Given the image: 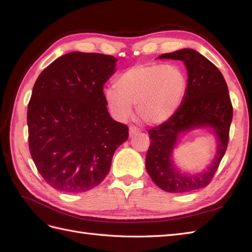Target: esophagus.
Returning a JSON list of instances; mask_svg holds the SVG:
<instances>
[{
    "mask_svg": "<svg viewBox=\"0 0 252 252\" xmlns=\"http://www.w3.org/2000/svg\"><path fill=\"white\" fill-rule=\"evenodd\" d=\"M138 132H140V129H138V127H136V126H130V130H129L130 136H133V135L137 134Z\"/></svg>",
    "mask_w": 252,
    "mask_h": 252,
    "instance_id": "1",
    "label": "esophagus"
}]
</instances>
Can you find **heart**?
<instances>
[{
  "label": "heart",
  "mask_w": 252,
  "mask_h": 252,
  "mask_svg": "<svg viewBox=\"0 0 252 252\" xmlns=\"http://www.w3.org/2000/svg\"><path fill=\"white\" fill-rule=\"evenodd\" d=\"M116 87L107 88L104 97L111 114L126 120L136 105L137 115L148 125H160L178 110L186 92V78L181 69L163 63L131 67L117 79Z\"/></svg>",
  "instance_id": "b5f03b06"
}]
</instances>
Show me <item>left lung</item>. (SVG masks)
<instances>
[{"label":"left lung","instance_id":"left-lung-1","mask_svg":"<svg viewBox=\"0 0 252 252\" xmlns=\"http://www.w3.org/2000/svg\"><path fill=\"white\" fill-rule=\"evenodd\" d=\"M158 58L183 62L187 70V87L175 114L148 131L151 146L146 155V171L154 183L165 191L199 189L210 183L226 152L233 119L227 84L220 70L195 50L182 49ZM199 128L209 129L217 138L215 157L201 173L186 174L176 167L173 152L182 135Z\"/></svg>","mask_w":252,"mask_h":252}]
</instances>
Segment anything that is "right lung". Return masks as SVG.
I'll use <instances>...</instances> for the list:
<instances>
[{"mask_svg":"<svg viewBox=\"0 0 252 252\" xmlns=\"http://www.w3.org/2000/svg\"><path fill=\"white\" fill-rule=\"evenodd\" d=\"M117 58L71 52L40 73L27 112L29 149L42 178L67 194L87 191L108 174L129 129L110 117L104 84Z\"/></svg>","mask_w":252,"mask_h":252,"instance_id":"add662e5","label":"right lung"}]
</instances>
